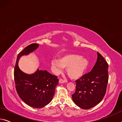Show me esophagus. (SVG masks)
Returning a JSON list of instances; mask_svg holds the SVG:
<instances>
[{
	"label": "esophagus",
	"instance_id": "1",
	"mask_svg": "<svg viewBox=\"0 0 122 122\" xmlns=\"http://www.w3.org/2000/svg\"><path fill=\"white\" fill-rule=\"evenodd\" d=\"M65 82H66V81H65V80H63L62 79H60L59 80V83H60V84L64 83H65Z\"/></svg>",
	"mask_w": 122,
	"mask_h": 122
}]
</instances>
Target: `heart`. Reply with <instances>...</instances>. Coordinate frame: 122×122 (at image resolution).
Listing matches in <instances>:
<instances>
[{
  "instance_id": "1",
  "label": "heart",
  "mask_w": 122,
  "mask_h": 122,
  "mask_svg": "<svg viewBox=\"0 0 122 122\" xmlns=\"http://www.w3.org/2000/svg\"><path fill=\"white\" fill-rule=\"evenodd\" d=\"M51 65L55 74L60 71L62 67L66 68V73L70 78L76 80L83 75L88 67V61L77 54H68L62 56L59 60H51Z\"/></svg>"
}]
</instances>
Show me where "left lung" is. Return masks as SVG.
Segmentation results:
<instances>
[{
    "mask_svg": "<svg viewBox=\"0 0 122 122\" xmlns=\"http://www.w3.org/2000/svg\"><path fill=\"white\" fill-rule=\"evenodd\" d=\"M97 58L92 71L75 81L76 90L72 95L74 103L83 109L96 106L106 94L108 82V65L97 52Z\"/></svg>",
    "mask_w": 122,
    "mask_h": 122,
    "instance_id": "obj_1",
    "label": "left lung"
}]
</instances>
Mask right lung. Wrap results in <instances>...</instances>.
Returning a JSON list of instances; mask_svg holds the SVG:
<instances>
[{
  "label": "right lung",
  "mask_w": 122,
  "mask_h": 122,
  "mask_svg": "<svg viewBox=\"0 0 122 122\" xmlns=\"http://www.w3.org/2000/svg\"><path fill=\"white\" fill-rule=\"evenodd\" d=\"M39 46L33 44L27 46L17 56L14 71L15 88L20 98L28 106L41 108L49 104L54 95L59 80L47 71L38 69L31 74L22 71L18 66L20 57L33 52Z\"/></svg>",
  "instance_id": "1"
}]
</instances>
